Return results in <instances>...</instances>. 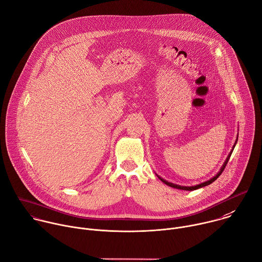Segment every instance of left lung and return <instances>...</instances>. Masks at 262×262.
Listing matches in <instances>:
<instances>
[{
    "mask_svg": "<svg viewBox=\"0 0 262 262\" xmlns=\"http://www.w3.org/2000/svg\"><path fill=\"white\" fill-rule=\"evenodd\" d=\"M230 155L231 154H229V156L227 157V159L225 160V162H224V164L222 165V167H221V169H220V171L217 173V175L215 176V177H213L211 180H209V181H207V182H204V183H202V184H199V185H196V186H190V187H186V186H180V185H176V184H172V183H169V182H167V181H165V180H163V179H161L160 177H158L164 184H166V185H168V186H170V187H173V188H177V189H182V190H195V189H199V188H201V187H205V186H207V185H210L211 183H213L220 175L222 173V171L224 170V168H225V166H226V164H227V162H228V159L230 158Z\"/></svg>",
    "mask_w": 262,
    "mask_h": 262,
    "instance_id": "1",
    "label": "left lung"
}]
</instances>
